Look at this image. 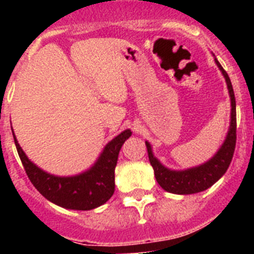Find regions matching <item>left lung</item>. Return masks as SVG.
<instances>
[{
	"label": "left lung",
	"instance_id": "1",
	"mask_svg": "<svg viewBox=\"0 0 254 254\" xmlns=\"http://www.w3.org/2000/svg\"><path fill=\"white\" fill-rule=\"evenodd\" d=\"M216 64L221 69L224 77L228 84L230 100H232V121H230V128H229L226 140L224 141L223 146L220 147L214 158L208 160L207 163L199 165V167L192 168V169L182 170H169L163 167L159 160L152 155L151 146L146 142L147 154H149L150 164L155 173V178L160 185L163 190H168L170 193L177 194H192L197 192H202L207 190L211 186L216 183L221 177L225 174L229 165L232 163L233 155L235 150V142H237V108H235V96L233 90L232 81L229 78L225 69L221 67L219 61L216 60Z\"/></svg>",
	"mask_w": 254,
	"mask_h": 254
}]
</instances>
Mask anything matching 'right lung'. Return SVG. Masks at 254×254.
I'll use <instances>...</instances> for the list:
<instances>
[{
    "label": "right lung",
    "mask_w": 254,
    "mask_h": 254,
    "mask_svg": "<svg viewBox=\"0 0 254 254\" xmlns=\"http://www.w3.org/2000/svg\"><path fill=\"white\" fill-rule=\"evenodd\" d=\"M131 134L129 129L118 134L105 146L91 169L75 177H56L43 172L26 158L15 136L13 140L26 176L42 196L61 207L86 211L102 206L114 193V169L118 154Z\"/></svg>",
    "instance_id": "add662e5"
}]
</instances>
